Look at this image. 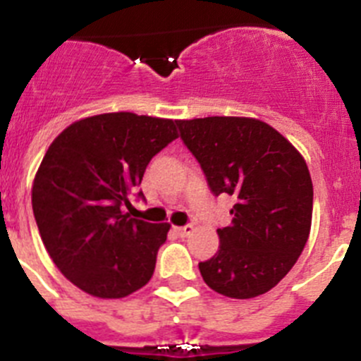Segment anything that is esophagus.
Masks as SVG:
<instances>
[{"label":"esophagus","mask_w":361,"mask_h":361,"mask_svg":"<svg viewBox=\"0 0 361 361\" xmlns=\"http://www.w3.org/2000/svg\"><path fill=\"white\" fill-rule=\"evenodd\" d=\"M175 231H177L180 237H190L191 233L195 231V228H193V224H186V226H180V228H175Z\"/></svg>","instance_id":"1"}]
</instances>
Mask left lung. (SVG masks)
Here are the masks:
<instances>
[{"label":"left lung","instance_id":"8db88e82","mask_svg":"<svg viewBox=\"0 0 361 361\" xmlns=\"http://www.w3.org/2000/svg\"><path fill=\"white\" fill-rule=\"evenodd\" d=\"M215 195L235 197L231 224L216 229L220 250L199 264L213 291L255 298L273 289L304 251L311 231L312 183L302 153L264 121H177Z\"/></svg>","mask_w":361,"mask_h":361}]
</instances>
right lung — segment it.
<instances>
[{"label": "right lung", "mask_w": 361, "mask_h": 361, "mask_svg": "<svg viewBox=\"0 0 361 361\" xmlns=\"http://www.w3.org/2000/svg\"><path fill=\"white\" fill-rule=\"evenodd\" d=\"M177 137L175 121L114 111L75 121L49 146L32 209L50 258L81 291L124 298L149 282L170 224L132 219L124 206Z\"/></svg>", "instance_id": "right-lung-1"}]
</instances>
